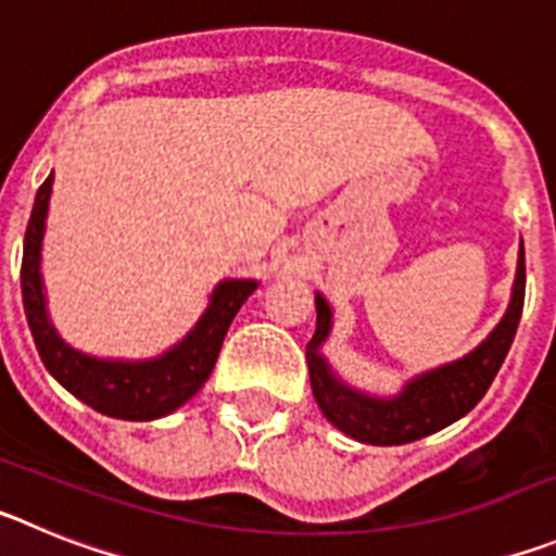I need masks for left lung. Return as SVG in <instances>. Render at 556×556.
<instances>
[{
  "mask_svg": "<svg viewBox=\"0 0 556 556\" xmlns=\"http://www.w3.org/2000/svg\"><path fill=\"white\" fill-rule=\"evenodd\" d=\"M523 292H527V258L520 248L507 314L490 331V337L468 356L406 381L404 390L392 397H372L333 376L326 356L320 353L323 342L331 333V306L323 294H314L317 328L306 348V358L312 392L323 415L339 431H345L348 437L367 445L415 443L420 437H429L451 426L479 404L493 384L498 367L504 365L515 331H518L520 312H523Z\"/></svg>",
  "mask_w": 556,
  "mask_h": 556,
  "instance_id": "obj_1",
  "label": "left lung"
}]
</instances>
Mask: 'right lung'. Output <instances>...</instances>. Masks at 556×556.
Instances as JSON below:
<instances>
[{
	"label": "right lung",
	"instance_id": "1",
	"mask_svg": "<svg viewBox=\"0 0 556 556\" xmlns=\"http://www.w3.org/2000/svg\"><path fill=\"white\" fill-rule=\"evenodd\" d=\"M52 180L55 175H49L38 189L27 233H24L22 255V301L38 356L72 395L102 415L119 417V420H155V417L169 415L208 381L236 312L242 308L258 283L248 278L219 281L217 289L211 292V303L198 326L191 328L178 345L155 358L122 362V358H97L75 351L58 337L55 326L49 323L47 298H43L41 244Z\"/></svg>",
	"mask_w": 556,
	"mask_h": 556
}]
</instances>
